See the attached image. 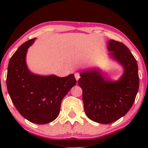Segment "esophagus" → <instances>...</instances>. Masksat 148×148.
<instances>
[{"mask_svg":"<svg viewBox=\"0 0 148 148\" xmlns=\"http://www.w3.org/2000/svg\"><path fill=\"white\" fill-rule=\"evenodd\" d=\"M79 78H80L79 74H78V73H76V74H75V79H76V81H78V80L79 79Z\"/></svg>","mask_w":148,"mask_h":148,"instance_id":"1","label":"esophagus"}]
</instances>
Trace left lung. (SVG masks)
<instances>
[{"mask_svg": "<svg viewBox=\"0 0 148 148\" xmlns=\"http://www.w3.org/2000/svg\"><path fill=\"white\" fill-rule=\"evenodd\" d=\"M109 56L124 68L118 81L107 79L99 69L81 72L78 84L83 90L85 113L88 118L101 124H110L130 111L138 90L139 76L136 60L122 42H108Z\"/></svg>", "mask_w": 148, "mask_h": 148, "instance_id": "obj_1", "label": "left lung"}]
</instances>
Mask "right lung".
Here are the masks:
<instances>
[{
	"label": "right lung",
	"instance_id": "1",
	"mask_svg": "<svg viewBox=\"0 0 148 148\" xmlns=\"http://www.w3.org/2000/svg\"><path fill=\"white\" fill-rule=\"evenodd\" d=\"M35 40L23 43L10 58L6 83L10 98L18 113L31 123L45 125L58 116L61 101L76 81L73 74L58 77L30 72L25 57Z\"/></svg>",
	"mask_w": 148,
	"mask_h": 148
}]
</instances>
